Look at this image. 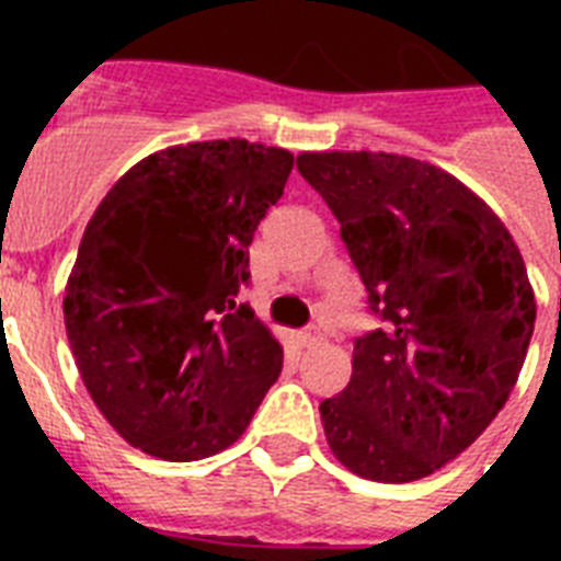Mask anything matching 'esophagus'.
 <instances>
[{
    "label": "esophagus",
    "instance_id": "esophagus-1",
    "mask_svg": "<svg viewBox=\"0 0 561 561\" xmlns=\"http://www.w3.org/2000/svg\"><path fill=\"white\" fill-rule=\"evenodd\" d=\"M297 341H299V346H317V343H323V332H320V329H306V332H299L297 334Z\"/></svg>",
    "mask_w": 561,
    "mask_h": 561
}]
</instances>
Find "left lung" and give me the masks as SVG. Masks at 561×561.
<instances>
[{"mask_svg": "<svg viewBox=\"0 0 561 561\" xmlns=\"http://www.w3.org/2000/svg\"><path fill=\"white\" fill-rule=\"evenodd\" d=\"M341 224L381 325L355 341L346 390L320 404L350 471L427 478L462 454L513 392L536 323L527 267L495 211L460 180L399 153L297 157Z\"/></svg>", "mask_w": 561, "mask_h": 561, "instance_id": "8db88e82", "label": "left lung"}]
</instances>
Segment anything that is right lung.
<instances>
[{
  "label": "right lung",
  "instance_id": "1",
  "mask_svg": "<svg viewBox=\"0 0 561 561\" xmlns=\"http://www.w3.org/2000/svg\"><path fill=\"white\" fill-rule=\"evenodd\" d=\"M290 169L288 151L247 139L174 145L136 162L83 229L66 334L134 448L171 462L224 451L279 378V341L236 297Z\"/></svg>",
  "mask_w": 561,
  "mask_h": 561
}]
</instances>
